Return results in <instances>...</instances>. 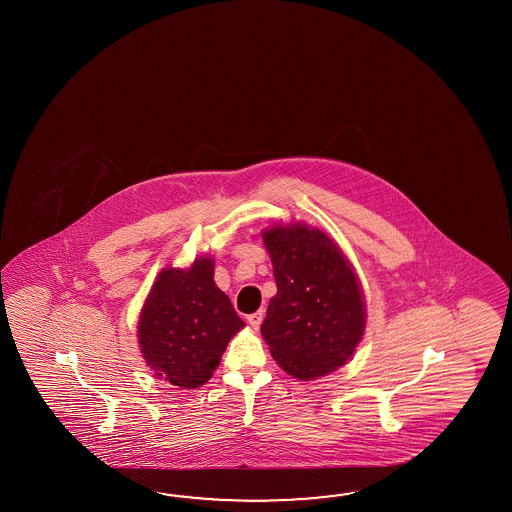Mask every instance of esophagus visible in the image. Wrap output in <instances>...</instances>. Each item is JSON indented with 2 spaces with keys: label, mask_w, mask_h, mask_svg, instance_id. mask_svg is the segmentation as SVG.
Returning a JSON list of instances; mask_svg holds the SVG:
<instances>
[{
  "label": "esophagus",
  "mask_w": 512,
  "mask_h": 512,
  "mask_svg": "<svg viewBox=\"0 0 512 512\" xmlns=\"http://www.w3.org/2000/svg\"><path fill=\"white\" fill-rule=\"evenodd\" d=\"M247 320H249V324H251L254 329H258V327L261 326V320H263V311L252 313V315L247 316Z\"/></svg>",
  "instance_id": "obj_1"
}]
</instances>
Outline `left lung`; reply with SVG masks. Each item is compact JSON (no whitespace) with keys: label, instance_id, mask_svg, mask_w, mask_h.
Listing matches in <instances>:
<instances>
[{"label":"left lung","instance_id":"8db88e82","mask_svg":"<svg viewBox=\"0 0 512 512\" xmlns=\"http://www.w3.org/2000/svg\"><path fill=\"white\" fill-rule=\"evenodd\" d=\"M261 238L278 287L261 337L294 379L326 377L364 337L368 315L355 267L337 241L302 221L274 223Z\"/></svg>","mask_w":512,"mask_h":512}]
</instances>
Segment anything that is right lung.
<instances>
[{"label":"right lung","instance_id":"add662e5","mask_svg":"<svg viewBox=\"0 0 512 512\" xmlns=\"http://www.w3.org/2000/svg\"><path fill=\"white\" fill-rule=\"evenodd\" d=\"M245 327L229 296L214 282V258L190 267L166 265L142 305L137 340L157 379L194 390L219 366L230 338Z\"/></svg>","mask_w":512,"mask_h":512}]
</instances>
